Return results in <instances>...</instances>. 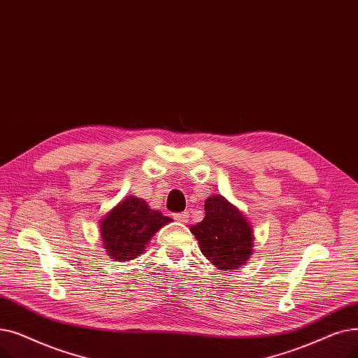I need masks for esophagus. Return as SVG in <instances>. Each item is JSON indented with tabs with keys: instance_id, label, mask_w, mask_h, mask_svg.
I'll return each instance as SVG.
<instances>
[{
	"instance_id": "1",
	"label": "esophagus",
	"mask_w": 358,
	"mask_h": 358,
	"mask_svg": "<svg viewBox=\"0 0 358 358\" xmlns=\"http://www.w3.org/2000/svg\"><path fill=\"white\" fill-rule=\"evenodd\" d=\"M173 218L176 220V221H179V223H188L189 221V213L188 211H183V213H179V214H175L173 215Z\"/></svg>"
}]
</instances>
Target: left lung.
<instances>
[{"mask_svg":"<svg viewBox=\"0 0 358 358\" xmlns=\"http://www.w3.org/2000/svg\"><path fill=\"white\" fill-rule=\"evenodd\" d=\"M206 217L191 226L199 249L218 269L242 268L253 253V230L245 214L223 195L206 199Z\"/></svg>","mask_w":358,"mask_h":358,"instance_id":"left-lung-1","label":"left lung"}]
</instances>
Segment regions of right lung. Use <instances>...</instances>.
Masks as SVG:
<instances>
[{"label":"right lung","instance_id":"right-lung-1","mask_svg":"<svg viewBox=\"0 0 358 358\" xmlns=\"http://www.w3.org/2000/svg\"><path fill=\"white\" fill-rule=\"evenodd\" d=\"M170 221L144 199L129 195L101 217L100 237L112 259L128 262L143 255L152 236Z\"/></svg>","mask_w":358,"mask_h":358}]
</instances>
